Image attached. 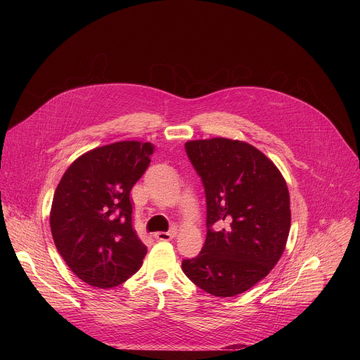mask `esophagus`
I'll use <instances>...</instances> for the list:
<instances>
[{
	"mask_svg": "<svg viewBox=\"0 0 360 360\" xmlns=\"http://www.w3.org/2000/svg\"><path fill=\"white\" fill-rule=\"evenodd\" d=\"M175 235H176L175 231H171V232H155V233H153V238H155L157 240H171Z\"/></svg>",
	"mask_w": 360,
	"mask_h": 360,
	"instance_id": "obj_1",
	"label": "esophagus"
}]
</instances>
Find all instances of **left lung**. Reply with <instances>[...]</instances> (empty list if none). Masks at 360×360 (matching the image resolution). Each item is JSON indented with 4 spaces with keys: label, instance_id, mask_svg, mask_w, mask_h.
I'll return each mask as SVG.
<instances>
[{
    "label": "left lung",
    "instance_id": "obj_1",
    "mask_svg": "<svg viewBox=\"0 0 360 360\" xmlns=\"http://www.w3.org/2000/svg\"><path fill=\"white\" fill-rule=\"evenodd\" d=\"M185 149L205 188L208 232L196 258L182 261V271L214 296L243 293L285 250L290 229L286 181L265 153L243 141L196 139Z\"/></svg>",
    "mask_w": 360,
    "mask_h": 360
}]
</instances>
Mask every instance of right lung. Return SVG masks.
<instances>
[{"mask_svg": "<svg viewBox=\"0 0 360 360\" xmlns=\"http://www.w3.org/2000/svg\"><path fill=\"white\" fill-rule=\"evenodd\" d=\"M153 145L120 141L77 158L53 199L49 225L70 269L85 283L108 289L142 265L146 246L132 228V186L146 171Z\"/></svg>", "mask_w": 360, "mask_h": 360, "instance_id": "add662e5", "label": "right lung"}]
</instances>
